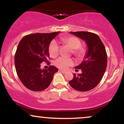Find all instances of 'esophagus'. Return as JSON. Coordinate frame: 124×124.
Masks as SVG:
<instances>
[{
    "label": "esophagus",
    "instance_id": "esophagus-1",
    "mask_svg": "<svg viewBox=\"0 0 124 124\" xmlns=\"http://www.w3.org/2000/svg\"><path fill=\"white\" fill-rule=\"evenodd\" d=\"M59 72H62V74H66V73H67L66 71H63V70H59Z\"/></svg>",
    "mask_w": 124,
    "mask_h": 124
}]
</instances>
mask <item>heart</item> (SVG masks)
Instances as JSON below:
<instances>
[{"mask_svg":"<svg viewBox=\"0 0 124 124\" xmlns=\"http://www.w3.org/2000/svg\"><path fill=\"white\" fill-rule=\"evenodd\" d=\"M62 41L65 45H68L72 49V53L77 57H81L85 53V50L80 47L81 42L80 39L74 36H70L62 38ZM59 47L57 42L55 41H52L49 44L48 51L49 55L52 57H57L59 54ZM74 62L70 58L59 57L54 62V65L59 68L62 70H67L70 66L73 65Z\"/></svg>","mask_w":124,"mask_h":124,"instance_id":"obj_1","label":"heart"}]
</instances>
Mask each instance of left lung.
Here are the masks:
<instances>
[{
	"label": "left lung",
	"instance_id": "1",
	"mask_svg": "<svg viewBox=\"0 0 124 124\" xmlns=\"http://www.w3.org/2000/svg\"><path fill=\"white\" fill-rule=\"evenodd\" d=\"M70 33L85 41L88 49L82 63L75 68L82 70V73L77 75L73 74L74 78L69 84L78 91H89L98 85L106 71L108 60L105 46L99 36L94 33L87 31Z\"/></svg>",
	"mask_w": 124,
	"mask_h": 124
}]
</instances>
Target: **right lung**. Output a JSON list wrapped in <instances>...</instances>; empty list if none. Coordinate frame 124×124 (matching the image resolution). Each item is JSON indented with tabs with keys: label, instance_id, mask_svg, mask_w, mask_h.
I'll return each mask as SVG.
<instances>
[{
	"label": "right lung",
	"instance_id": "1",
	"mask_svg": "<svg viewBox=\"0 0 124 124\" xmlns=\"http://www.w3.org/2000/svg\"><path fill=\"white\" fill-rule=\"evenodd\" d=\"M60 33L29 34L20 41L15 55V69L20 80L28 89L34 91L46 89L58 71L53 65L42 70L41 63L49 62V46Z\"/></svg>",
	"mask_w": 124,
	"mask_h": 124
}]
</instances>
